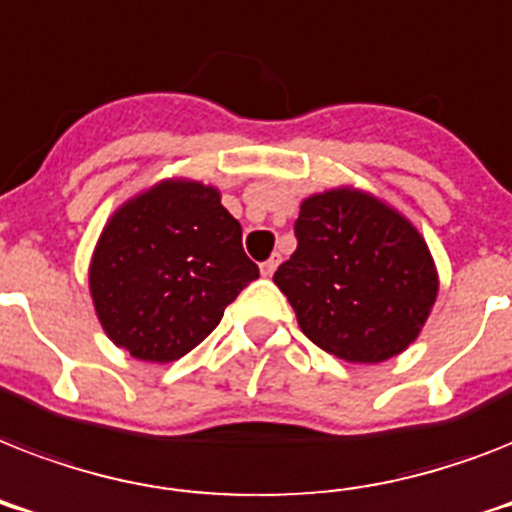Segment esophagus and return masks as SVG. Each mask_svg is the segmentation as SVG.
<instances>
[{
    "label": "esophagus",
    "mask_w": 512,
    "mask_h": 512,
    "mask_svg": "<svg viewBox=\"0 0 512 512\" xmlns=\"http://www.w3.org/2000/svg\"><path fill=\"white\" fill-rule=\"evenodd\" d=\"M279 255H273L271 260H265L263 265H260V271H263V276H273V273H276V268H279Z\"/></svg>",
    "instance_id": "esophagus-1"
}]
</instances>
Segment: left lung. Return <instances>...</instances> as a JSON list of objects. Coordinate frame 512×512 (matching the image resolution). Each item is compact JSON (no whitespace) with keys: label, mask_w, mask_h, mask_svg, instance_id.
<instances>
[{"label":"left lung","mask_w":512,"mask_h":512,"mask_svg":"<svg viewBox=\"0 0 512 512\" xmlns=\"http://www.w3.org/2000/svg\"><path fill=\"white\" fill-rule=\"evenodd\" d=\"M295 236V255L273 281L308 340L353 364H380L417 340L438 273L406 217L369 193L335 188L303 201Z\"/></svg>","instance_id":"left-lung-1"}]
</instances>
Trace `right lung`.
Here are the masks:
<instances>
[{"label": "right lung", "mask_w": 512, "mask_h": 512, "mask_svg": "<svg viewBox=\"0 0 512 512\" xmlns=\"http://www.w3.org/2000/svg\"><path fill=\"white\" fill-rule=\"evenodd\" d=\"M257 276L220 193L164 180L108 220L92 255L90 292L119 348L167 364L196 348Z\"/></svg>", "instance_id": "1"}]
</instances>
